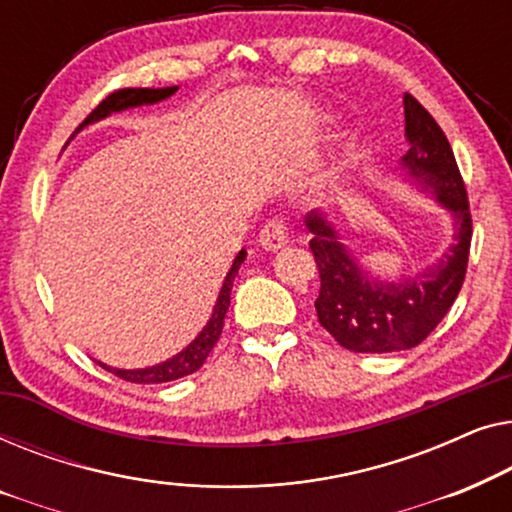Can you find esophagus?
Returning <instances> with one entry per match:
<instances>
[{"label":"esophagus","instance_id":"34e87169","mask_svg":"<svg viewBox=\"0 0 512 512\" xmlns=\"http://www.w3.org/2000/svg\"><path fill=\"white\" fill-rule=\"evenodd\" d=\"M258 244L265 251H277L289 244V226L282 219H272L263 226L261 235H258Z\"/></svg>","mask_w":512,"mask_h":512}]
</instances>
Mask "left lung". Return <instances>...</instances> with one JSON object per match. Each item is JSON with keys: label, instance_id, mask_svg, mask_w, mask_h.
I'll return each mask as SVG.
<instances>
[{"label": "left lung", "instance_id": "8db88e82", "mask_svg": "<svg viewBox=\"0 0 512 512\" xmlns=\"http://www.w3.org/2000/svg\"><path fill=\"white\" fill-rule=\"evenodd\" d=\"M408 153L401 177L450 212L452 242L431 268L401 282H382L359 263L321 209L305 216L321 289L319 324L349 352H401L422 342L450 312L466 277L473 223L457 160L445 132L415 97L403 95Z\"/></svg>", "mask_w": 512, "mask_h": 512}]
</instances>
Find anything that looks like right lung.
I'll use <instances>...</instances> for the list:
<instances>
[{
  "label": "right lung",
  "mask_w": 512,
  "mask_h": 512,
  "mask_svg": "<svg viewBox=\"0 0 512 512\" xmlns=\"http://www.w3.org/2000/svg\"><path fill=\"white\" fill-rule=\"evenodd\" d=\"M177 90H179V86H167V88H123V90H116V93H111L107 100H102L100 104H97V109L86 118V121L79 125V128H76V132H81L90 123H97V121H102V118L116 114V111L146 107V104L163 102V100H167V97H172L174 93H177ZM76 132H74V135H76ZM244 258H247V249H242L240 254L235 256L233 265H230L228 275H226V279H223V284H221L219 298H216L212 317H209L205 328H202V331L195 335V340L188 342V345L181 349L179 354H174L172 359H167L163 363H156V366L135 368V370L111 368V366H107V363H100V361H97V363H100L104 370H109V373H114L116 377H121V380L135 382V384H163V382L179 380V377L193 375L195 370H198L202 363H205V359L209 356V352H212V349H214L216 340H219V335L223 331V319H226V312H228V305H230V291H233L235 275H237V270H240V265L244 263Z\"/></svg>",
  "instance_id": "obj_1"
}]
</instances>
